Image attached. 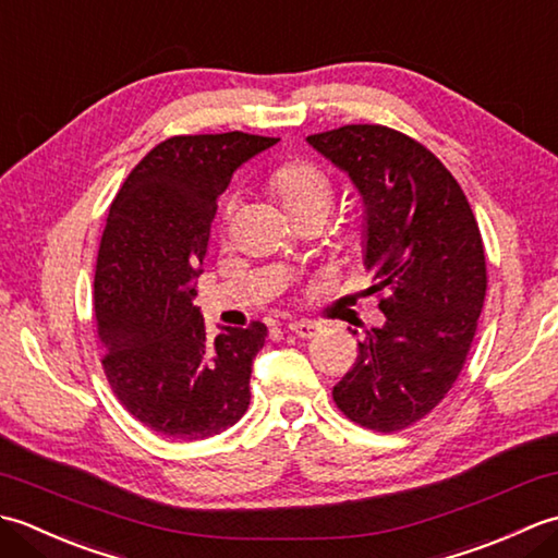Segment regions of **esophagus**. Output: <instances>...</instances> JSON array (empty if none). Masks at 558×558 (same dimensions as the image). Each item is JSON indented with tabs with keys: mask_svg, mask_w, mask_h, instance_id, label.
I'll return each instance as SVG.
<instances>
[{
	"mask_svg": "<svg viewBox=\"0 0 558 558\" xmlns=\"http://www.w3.org/2000/svg\"><path fill=\"white\" fill-rule=\"evenodd\" d=\"M288 330L298 338H314L318 333V324H314V322H292V324H288Z\"/></svg>",
	"mask_w": 558,
	"mask_h": 558,
	"instance_id": "esophagus-1",
	"label": "esophagus"
}]
</instances>
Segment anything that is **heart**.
<instances>
[{
  "label": "heart",
  "mask_w": 558,
  "mask_h": 558,
  "mask_svg": "<svg viewBox=\"0 0 558 558\" xmlns=\"http://www.w3.org/2000/svg\"><path fill=\"white\" fill-rule=\"evenodd\" d=\"M268 192L276 196L290 220L314 210L326 216L330 201H333V184L328 174L304 160L282 162L280 168L272 170L268 177Z\"/></svg>",
  "instance_id": "obj_1"
}]
</instances>
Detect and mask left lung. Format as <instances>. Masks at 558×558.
<instances>
[{"label": "left lung", "instance_id": "1", "mask_svg": "<svg viewBox=\"0 0 558 558\" xmlns=\"http://www.w3.org/2000/svg\"><path fill=\"white\" fill-rule=\"evenodd\" d=\"M364 201V268L386 324L366 330L333 388L348 420L374 432L420 422L468 360L487 294L484 244L456 177L420 141L381 124L306 136Z\"/></svg>", "mask_w": 558, "mask_h": 558}]
</instances>
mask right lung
<instances>
[{
	"label": "right lung",
	"mask_w": 558,
	"mask_h": 558,
	"mask_svg": "<svg viewBox=\"0 0 558 558\" xmlns=\"http://www.w3.org/2000/svg\"><path fill=\"white\" fill-rule=\"evenodd\" d=\"M278 138L244 132L172 136L117 192L98 248L102 369L134 417L160 436L201 441L242 420L268 328H222L210 340L196 286L218 196L234 170Z\"/></svg>",
	"instance_id": "obj_1"
}]
</instances>
